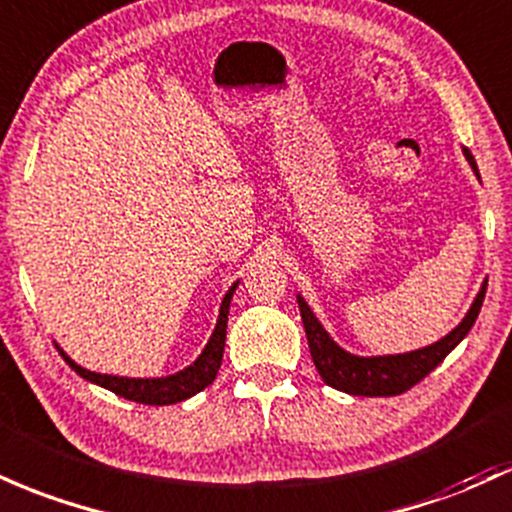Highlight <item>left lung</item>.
Listing matches in <instances>:
<instances>
[{
	"mask_svg": "<svg viewBox=\"0 0 512 512\" xmlns=\"http://www.w3.org/2000/svg\"><path fill=\"white\" fill-rule=\"evenodd\" d=\"M469 162L474 165V157L466 153ZM486 296V284L481 286L479 296H476L474 306L469 308L466 318L447 338H442L435 345L425 347V350L408 352V355H396V357H355L347 355L345 350H340L333 340L328 338L316 316L311 313V308L306 306V301L299 296V308H301V320L303 328H306L308 338V350H311L313 364H316L318 374L323 376V381L333 389L355 393V396H398V393L413 389L418 381H423L437 364L445 359L454 347L466 338V333L471 330V325L476 323L481 311V303Z\"/></svg>",
	"mask_w": 512,
	"mask_h": 512,
	"instance_id": "left-lung-1",
	"label": "left lung"
}]
</instances>
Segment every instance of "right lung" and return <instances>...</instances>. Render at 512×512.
Listing matches in <instances>:
<instances>
[{
  "mask_svg": "<svg viewBox=\"0 0 512 512\" xmlns=\"http://www.w3.org/2000/svg\"><path fill=\"white\" fill-rule=\"evenodd\" d=\"M235 286L238 284L230 286L226 299H223L221 316H218L216 330H213L206 350L201 352V357L196 359L192 367H187L184 372H179L174 376H165V379H123V376L89 372V369H82L80 364L72 362L65 352H60V355H63L65 362L70 364V367L75 369L82 379L94 381V384L104 386V389L114 391L116 396L128 398V401L145 403V406H170V403H179V401H184V398L194 396V393L204 391L206 386L216 379L218 369H221L223 347H226L228 308H230V299H233Z\"/></svg>",
  "mask_w": 512,
  "mask_h": 512,
  "instance_id": "obj_1",
  "label": "right lung"
}]
</instances>
